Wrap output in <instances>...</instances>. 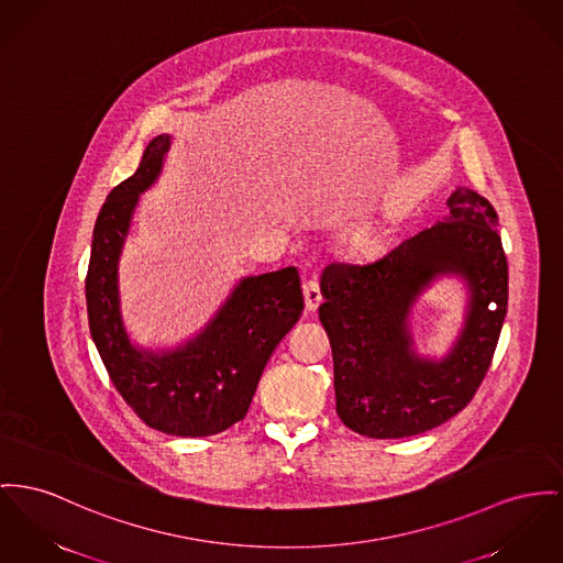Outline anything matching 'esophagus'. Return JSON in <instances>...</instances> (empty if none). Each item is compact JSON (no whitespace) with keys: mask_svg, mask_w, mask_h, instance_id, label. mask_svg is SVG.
Masks as SVG:
<instances>
[{"mask_svg":"<svg viewBox=\"0 0 563 563\" xmlns=\"http://www.w3.org/2000/svg\"><path fill=\"white\" fill-rule=\"evenodd\" d=\"M302 295H305V307L307 311H316L322 302V292H320V284L316 279H309L302 284Z\"/></svg>","mask_w":563,"mask_h":563,"instance_id":"esophagus-1","label":"esophagus"}]
</instances>
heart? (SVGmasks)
Returning a JSON list of instances; mask_svg holds the SVG:
<instances>
[{"label":"heart","instance_id":"1","mask_svg":"<svg viewBox=\"0 0 563 563\" xmlns=\"http://www.w3.org/2000/svg\"><path fill=\"white\" fill-rule=\"evenodd\" d=\"M356 243L361 245V250L365 252H377L382 247V239L374 234L372 230H363L358 236H356Z\"/></svg>","mask_w":563,"mask_h":563}]
</instances>
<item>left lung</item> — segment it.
I'll return each instance as SVG.
<instances>
[{"mask_svg": "<svg viewBox=\"0 0 563 563\" xmlns=\"http://www.w3.org/2000/svg\"><path fill=\"white\" fill-rule=\"evenodd\" d=\"M444 222L369 264L322 271L320 322L331 339L341 422L367 438L424 433L461 412L485 379L508 307V263L497 213L474 189L456 188ZM444 274L461 276L466 322L440 362L412 350L409 311Z\"/></svg>", "mask_w": 563, "mask_h": 563, "instance_id": "1", "label": "left lung"}]
</instances>
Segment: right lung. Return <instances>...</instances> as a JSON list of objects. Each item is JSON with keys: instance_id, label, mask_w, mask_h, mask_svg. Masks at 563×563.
Here are the masks:
<instances>
[{"instance_id": "1", "label": "right lung", "mask_w": 563, "mask_h": 563, "mask_svg": "<svg viewBox=\"0 0 563 563\" xmlns=\"http://www.w3.org/2000/svg\"><path fill=\"white\" fill-rule=\"evenodd\" d=\"M168 150L170 136H155L136 173L100 209L85 279L87 316L114 388L136 416L168 435L207 438L245 418L273 350L302 313V292L295 266L243 277L184 345L150 352L130 341L121 318L119 256L139 196L157 181Z\"/></svg>"}]
</instances>
